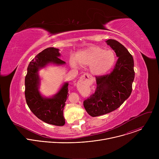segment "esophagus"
I'll use <instances>...</instances> for the list:
<instances>
[{"instance_id": "34e87169", "label": "esophagus", "mask_w": 159, "mask_h": 159, "mask_svg": "<svg viewBox=\"0 0 159 159\" xmlns=\"http://www.w3.org/2000/svg\"><path fill=\"white\" fill-rule=\"evenodd\" d=\"M93 80V77L88 74H85L80 77L79 82H89Z\"/></svg>"}]
</instances>
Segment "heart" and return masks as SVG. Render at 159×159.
<instances>
[{"instance_id": "b5f03b06", "label": "heart", "mask_w": 159, "mask_h": 159, "mask_svg": "<svg viewBox=\"0 0 159 159\" xmlns=\"http://www.w3.org/2000/svg\"><path fill=\"white\" fill-rule=\"evenodd\" d=\"M76 58L80 64L89 66L92 74L101 76L108 73L114 66L116 55L112 50H104L99 46H90L79 52ZM77 61L74 58L70 60V65L73 68L78 67Z\"/></svg>"}]
</instances>
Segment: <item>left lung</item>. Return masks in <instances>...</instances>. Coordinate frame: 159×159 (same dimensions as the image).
<instances>
[{
    "label": "left lung",
    "mask_w": 159,
    "mask_h": 159,
    "mask_svg": "<svg viewBox=\"0 0 159 159\" xmlns=\"http://www.w3.org/2000/svg\"><path fill=\"white\" fill-rule=\"evenodd\" d=\"M106 42L118 58L111 74L96 77V91L84 101L86 111L93 117L118 109L129 97L134 78V61L128 50L115 39H109Z\"/></svg>",
    "instance_id": "obj_1"
}]
</instances>
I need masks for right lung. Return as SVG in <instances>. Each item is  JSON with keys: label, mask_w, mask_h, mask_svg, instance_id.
Listing matches in <instances>:
<instances>
[{"label": "right lung", "mask_w": 159, "mask_h": 159, "mask_svg": "<svg viewBox=\"0 0 159 159\" xmlns=\"http://www.w3.org/2000/svg\"><path fill=\"white\" fill-rule=\"evenodd\" d=\"M59 57V49L50 47L38 53L30 61L25 77V98L29 108L38 118L48 124L63 126L65 123L63 109L69 96V83L65 82L52 97H44L39 90L41 81L39 70L48 64H65Z\"/></svg>", "instance_id": "right-lung-1"}]
</instances>
